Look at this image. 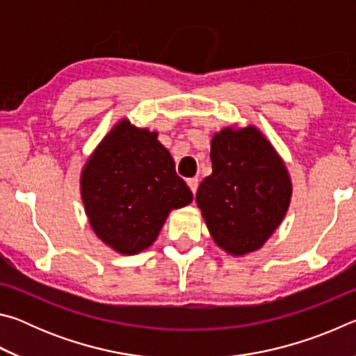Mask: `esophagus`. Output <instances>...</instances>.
<instances>
[{
  "mask_svg": "<svg viewBox=\"0 0 356 356\" xmlns=\"http://www.w3.org/2000/svg\"><path fill=\"white\" fill-rule=\"evenodd\" d=\"M186 184H188L193 195H196V191H197V179H188V180H186Z\"/></svg>",
  "mask_w": 356,
  "mask_h": 356,
  "instance_id": "1",
  "label": "esophagus"
}]
</instances>
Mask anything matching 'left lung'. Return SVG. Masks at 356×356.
Instances as JSON below:
<instances>
[{
    "mask_svg": "<svg viewBox=\"0 0 356 356\" xmlns=\"http://www.w3.org/2000/svg\"><path fill=\"white\" fill-rule=\"evenodd\" d=\"M212 174L196 193L215 243L234 256L261 248L291 204L286 165L256 127L222 129L210 144Z\"/></svg>",
    "mask_w": 356,
    "mask_h": 356,
    "instance_id": "obj_1",
    "label": "left lung"
}]
</instances>
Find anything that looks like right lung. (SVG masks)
Wrapping results in <instances>:
<instances>
[{
	"instance_id": "obj_1",
	"label": "right lung",
	"mask_w": 356,
	"mask_h": 356,
	"mask_svg": "<svg viewBox=\"0 0 356 356\" xmlns=\"http://www.w3.org/2000/svg\"><path fill=\"white\" fill-rule=\"evenodd\" d=\"M81 200L102 242L122 254H138L155 242L172 209L193 201V193L156 131L124 119L84 166Z\"/></svg>"
}]
</instances>
